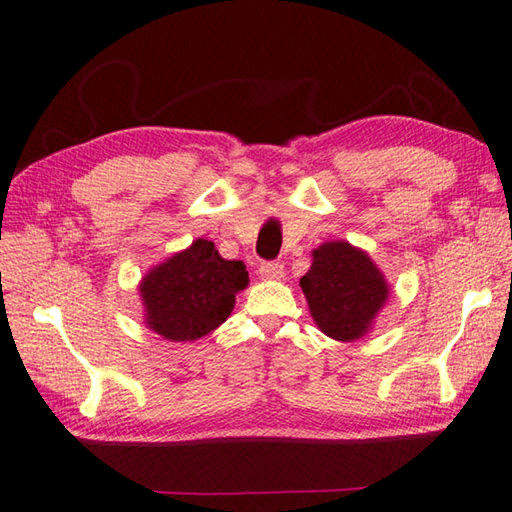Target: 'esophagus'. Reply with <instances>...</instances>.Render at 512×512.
I'll return each mask as SVG.
<instances>
[{
  "mask_svg": "<svg viewBox=\"0 0 512 512\" xmlns=\"http://www.w3.org/2000/svg\"><path fill=\"white\" fill-rule=\"evenodd\" d=\"M258 274L263 280H280L282 274H285V267L278 260H267V263L258 267Z\"/></svg>",
  "mask_w": 512,
  "mask_h": 512,
  "instance_id": "1",
  "label": "esophagus"
}]
</instances>
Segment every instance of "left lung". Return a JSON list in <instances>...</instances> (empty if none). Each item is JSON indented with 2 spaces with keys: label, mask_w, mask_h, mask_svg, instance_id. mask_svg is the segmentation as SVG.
I'll return each instance as SVG.
<instances>
[{
  "label": "left lung",
  "mask_w": 512,
  "mask_h": 512,
  "mask_svg": "<svg viewBox=\"0 0 512 512\" xmlns=\"http://www.w3.org/2000/svg\"><path fill=\"white\" fill-rule=\"evenodd\" d=\"M317 328L337 342L363 337L388 300V282L363 249L328 241L313 249L311 269L300 278Z\"/></svg>",
  "instance_id": "1"
}]
</instances>
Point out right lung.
Returning a JSON list of instances; mask_svg holds the SVG:
<instances>
[{"label": "right lung", "instance_id": "right-lung-1", "mask_svg": "<svg viewBox=\"0 0 512 512\" xmlns=\"http://www.w3.org/2000/svg\"><path fill=\"white\" fill-rule=\"evenodd\" d=\"M247 282L243 260H225L212 241L197 238L142 278L146 326L168 342H195L230 317Z\"/></svg>", "mask_w": 512, "mask_h": 512}]
</instances>
